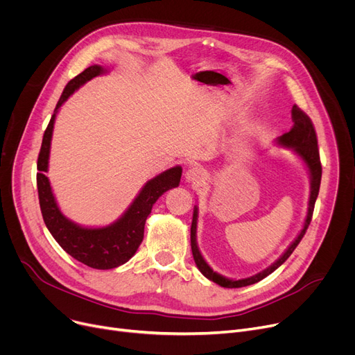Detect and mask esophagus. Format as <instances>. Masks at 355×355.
Instances as JSON below:
<instances>
[{
	"label": "esophagus",
	"mask_w": 355,
	"mask_h": 355,
	"mask_svg": "<svg viewBox=\"0 0 355 355\" xmlns=\"http://www.w3.org/2000/svg\"><path fill=\"white\" fill-rule=\"evenodd\" d=\"M185 178L189 182H193L194 185H201L206 181V171L201 166H190L187 173H185Z\"/></svg>",
	"instance_id": "esophagus-1"
}]
</instances>
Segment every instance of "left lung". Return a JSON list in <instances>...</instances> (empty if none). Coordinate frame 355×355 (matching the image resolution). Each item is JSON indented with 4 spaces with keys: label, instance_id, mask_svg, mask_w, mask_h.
Masks as SVG:
<instances>
[{
    "label": "left lung",
    "instance_id": "1",
    "mask_svg": "<svg viewBox=\"0 0 355 355\" xmlns=\"http://www.w3.org/2000/svg\"><path fill=\"white\" fill-rule=\"evenodd\" d=\"M292 119H293V126L291 128L289 132L284 134L282 137H279L277 142L284 145V146L293 148L295 153L304 159V162L308 166V170L311 173L309 207H308V216H306V220H305L304 229L301 230L300 234H297V237L295 239L293 243L288 248V250L281 257H279L273 265H270L268 269H265L263 272H260L254 276H250V277H246V279H239V281H232V279H226V277L220 276L218 273L213 272V269L206 263V260L202 259V256L198 250V246H197V240H196L197 207H194L193 223H191V250H193L194 262H196L197 268L200 269V272L204 276L210 279V281H213L214 284L223 286V288H243V286L253 285L259 281H262V279H265L272 272H275L292 254V252L296 249L297 245H300V241L302 240V237L305 236V233L308 230V226H309L312 214H313L315 201H316V197H318V193H320L321 177H322V165H321L320 151H318V138H316V132H315V128H313V123H312L311 118L305 114V112L300 106L293 105Z\"/></svg>",
    "mask_w": 355,
    "mask_h": 355
}]
</instances>
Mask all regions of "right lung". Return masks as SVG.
<instances>
[{"label":"right lung","instance_id":"obj_1","mask_svg":"<svg viewBox=\"0 0 355 355\" xmlns=\"http://www.w3.org/2000/svg\"><path fill=\"white\" fill-rule=\"evenodd\" d=\"M103 71L105 70L98 64L90 66L66 85L58 105H55L54 114L44 130L39 159H37V170H39V173H37V190H39L43 220L49 232L66 253L93 269L118 268L135 254L144 239L145 221L149 213H151L154 202L165 191L178 187L182 173L181 166H174L155 178L149 180L134 202L130 204L126 213L107 227H80L60 213L51 193L49 178L44 174L47 173L49 166L54 118L58 114V109L74 90L79 89L87 80L99 76Z\"/></svg>","mask_w":355,"mask_h":355}]
</instances>
